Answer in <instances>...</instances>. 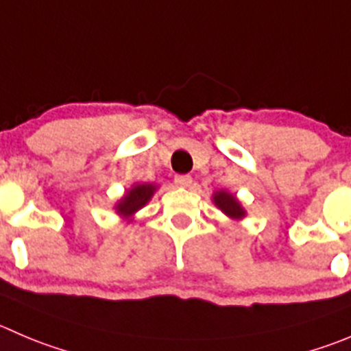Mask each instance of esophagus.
<instances>
[{
    "label": "esophagus",
    "instance_id": "1",
    "mask_svg": "<svg viewBox=\"0 0 351 351\" xmlns=\"http://www.w3.org/2000/svg\"><path fill=\"white\" fill-rule=\"evenodd\" d=\"M176 184L181 186V188H189V186L193 184V178L191 176H188V173H184V176H176Z\"/></svg>",
    "mask_w": 351,
    "mask_h": 351
}]
</instances>
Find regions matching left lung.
I'll use <instances>...</instances> for the list:
<instances>
[{
  "label": "left lung",
  "instance_id": "8db88e82",
  "mask_svg": "<svg viewBox=\"0 0 351 351\" xmlns=\"http://www.w3.org/2000/svg\"><path fill=\"white\" fill-rule=\"evenodd\" d=\"M213 203L217 205V208L222 210V212L232 220H241L243 217L246 215V212H245V208L241 206V203H239L238 198H236L234 195H231L229 191H223V189H220V191L213 193Z\"/></svg>",
  "mask_w": 351,
  "mask_h": 351
}]
</instances>
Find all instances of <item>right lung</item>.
<instances>
[{
  "mask_svg": "<svg viewBox=\"0 0 351 351\" xmlns=\"http://www.w3.org/2000/svg\"><path fill=\"white\" fill-rule=\"evenodd\" d=\"M155 184H134L122 198L117 202L115 210L123 219H131L138 210H141L155 195Z\"/></svg>",
  "mask_w": 351,
  "mask_h": 351,
  "instance_id": "right-lung-1",
  "label": "right lung"
}]
</instances>
